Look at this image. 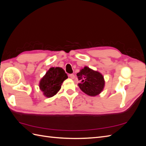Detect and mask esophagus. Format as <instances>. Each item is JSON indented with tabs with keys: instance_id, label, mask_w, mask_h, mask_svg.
Here are the masks:
<instances>
[{
	"instance_id": "1",
	"label": "esophagus",
	"mask_w": 146,
	"mask_h": 146,
	"mask_svg": "<svg viewBox=\"0 0 146 146\" xmlns=\"http://www.w3.org/2000/svg\"><path fill=\"white\" fill-rule=\"evenodd\" d=\"M69 77H70V78H71L72 79H74V78H75V76H74V75L73 74H70L69 75Z\"/></svg>"
}]
</instances>
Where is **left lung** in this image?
<instances>
[{
  "label": "left lung",
  "instance_id": "8db88e82",
  "mask_svg": "<svg viewBox=\"0 0 146 146\" xmlns=\"http://www.w3.org/2000/svg\"><path fill=\"white\" fill-rule=\"evenodd\" d=\"M78 86L85 94L90 96H96L100 93L105 85L104 77L100 73L85 67L77 74Z\"/></svg>",
  "mask_w": 146,
  "mask_h": 146
}]
</instances>
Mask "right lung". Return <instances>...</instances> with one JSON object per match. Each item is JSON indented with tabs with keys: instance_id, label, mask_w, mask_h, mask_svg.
Listing matches in <instances>:
<instances>
[{
	"instance_id": "1",
	"label": "right lung",
	"mask_w": 146,
	"mask_h": 146,
	"mask_svg": "<svg viewBox=\"0 0 146 146\" xmlns=\"http://www.w3.org/2000/svg\"><path fill=\"white\" fill-rule=\"evenodd\" d=\"M67 78V74L61 68H51L41 80L39 88L44 95L51 98L60 90L63 82Z\"/></svg>"
}]
</instances>
